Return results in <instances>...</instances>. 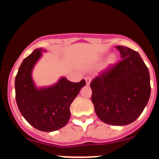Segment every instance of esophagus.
Listing matches in <instances>:
<instances>
[{
	"instance_id": "1",
	"label": "esophagus",
	"mask_w": 159,
	"mask_h": 159,
	"mask_svg": "<svg viewBox=\"0 0 159 159\" xmlns=\"http://www.w3.org/2000/svg\"><path fill=\"white\" fill-rule=\"evenodd\" d=\"M91 80H92V79L90 78V77H86L85 78V81H86V84L88 86L90 84V83H91Z\"/></svg>"
}]
</instances>
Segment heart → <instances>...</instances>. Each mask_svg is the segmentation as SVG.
<instances>
[{"instance_id":"heart-1","label":"heart","mask_w":159,"mask_h":159,"mask_svg":"<svg viewBox=\"0 0 159 159\" xmlns=\"http://www.w3.org/2000/svg\"><path fill=\"white\" fill-rule=\"evenodd\" d=\"M117 61V57L116 55H111L107 60V65L108 66H114Z\"/></svg>"}]
</instances>
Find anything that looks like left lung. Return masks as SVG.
Masks as SVG:
<instances>
[{
  "label": "left lung",
  "mask_w": 159,
  "mask_h": 159,
  "mask_svg": "<svg viewBox=\"0 0 159 159\" xmlns=\"http://www.w3.org/2000/svg\"><path fill=\"white\" fill-rule=\"evenodd\" d=\"M121 61L91 82L92 102L103 123L124 126L135 121L151 95L150 73L137 52L116 46Z\"/></svg>",
  "instance_id": "1"
}]
</instances>
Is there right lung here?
I'll use <instances>...</instances> for the list:
<instances>
[{
	"mask_svg": "<svg viewBox=\"0 0 159 159\" xmlns=\"http://www.w3.org/2000/svg\"><path fill=\"white\" fill-rule=\"evenodd\" d=\"M42 52L45 50L35 49L20 66L15 79L16 101L29 124L41 131L51 132L67 124L71 116V103L86 82L82 80L72 83L62 77L52 86L36 88L32 72Z\"/></svg>",
	"mask_w": 159,
	"mask_h": 159,
	"instance_id": "right-lung-1",
	"label": "right lung"
}]
</instances>
